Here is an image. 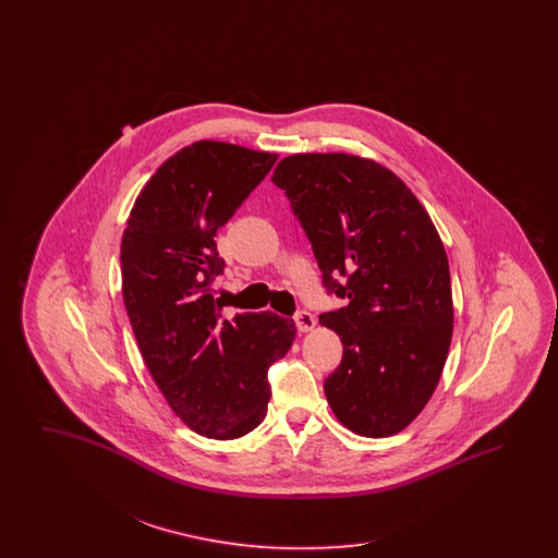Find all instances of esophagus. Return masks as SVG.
Instances as JSON below:
<instances>
[{
    "mask_svg": "<svg viewBox=\"0 0 558 558\" xmlns=\"http://www.w3.org/2000/svg\"><path fill=\"white\" fill-rule=\"evenodd\" d=\"M294 324H296L299 332H310V330H314V326H316V318H314L310 312L301 310V312L294 314Z\"/></svg>",
    "mask_w": 558,
    "mask_h": 558,
    "instance_id": "obj_1",
    "label": "esophagus"
}]
</instances>
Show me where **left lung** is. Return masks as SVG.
Listing matches in <instances>:
<instances>
[{
    "mask_svg": "<svg viewBox=\"0 0 558 558\" xmlns=\"http://www.w3.org/2000/svg\"><path fill=\"white\" fill-rule=\"evenodd\" d=\"M271 182L312 242L322 287L347 299L319 316L343 343L326 399L357 435H396L423 412L450 351L444 242L412 190L374 160L292 155Z\"/></svg>",
    "mask_w": 558,
    "mask_h": 558,
    "instance_id": "8db88e82",
    "label": "left lung"
}]
</instances>
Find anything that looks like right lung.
I'll list each match as a JSON object with an SVG mask.
<instances>
[{"instance_id": "right-lung-1", "label": "right lung", "mask_w": 558, "mask_h": 558, "mask_svg": "<svg viewBox=\"0 0 558 558\" xmlns=\"http://www.w3.org/2000/svg\"><path fill=\"white\" fill-rule=\"evenodd\" d=\"M278 155L194 142L135 198L121 242L123 301L142 357L171 410L198 435L236 439L262 425L267 371L294 341L276 314L221 316L211 284L226 262L215 234Z\"/></svg>"}]
</instances>
